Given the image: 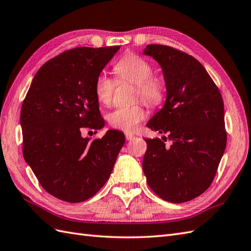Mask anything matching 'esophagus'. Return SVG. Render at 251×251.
<instances>
[{
    "instance_id": "esophagus-1",
    "label": "esophagus",
    "mask_w": 251,
    "mask_h": 251,
    "mask_svg": "<svg viewBox=\"0 0 251 251\" xmlns=\"http://www.w3.org/2000/svg\"><path fill=\"white\" fill-rule=\"evenodd\" d=\"M125 138H126V140H127V141H130V140H132V139L134 138V136H133L132 133L126 132V133H125Z\"/></svg>"
}]
</instances>
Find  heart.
Listing matches in <instances>:
<instances>
[{"mask_svg": "<svg viewBox=\"0 0 251 251\" xmlns=\"http://www.w3.org/2000/svg\"><path fill=\"white\" fill-rule=\"evenodd\" d=\"M114 72L120 81L126 80L137 87L136 96L150 106H157L163 100L164 86L159 78L153 77L151 64L138 55L124 56L114 67ZM115 81L106 73L96 77L94 93L101 105H109L112 100ZM145 118V111L141 105L120 107L108 114V122L112 127L123 131H133L140 122Z\"/></svg>", "mask_w": 251, "mask_h": 251, "instance_id": "heart-1", "label": "heart"}]
</instances>
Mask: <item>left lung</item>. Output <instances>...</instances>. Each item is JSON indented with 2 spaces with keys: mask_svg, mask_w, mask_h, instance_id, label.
Listing matches in <instances>:
<instances>
[{
  "mask_svg": "<svg viewBox=\"0 0 251 251\" xmlns=\"http://www.w3.org/2000/svg\"><path fill=\"white\" fill-rule=\"evenodd\" d=\"M143 54L161 67L166 88L164 105L147 127L172 141L168 147L159 138L145 140L146 180L166 201H189L210 187L226 150L222 95L191 55L160 44H149Z\"/></svg>",
  "mask_w": 251,
  "mask_h": 251,
  "instance_id": "8db88e82",
  "label": "left lung"
}]
</instances>
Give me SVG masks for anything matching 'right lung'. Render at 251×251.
<instances>
[{"label":"right lung","mask_w":251,"mask_h":251,"mask_svg":"<svg viewBox=\"0 0 251 251\" xmlns=\"http://www.w3.org/2000/svg\"><path fill=\"white\" fill-rule=\"evenodd\" d=\"M120 47L76 48L47 61L36 73L21 108L23 156L42 188L67 202L92 197L106 183L125 136L108 130L82 138L83 127L100 129L96 77Z\"/></svg>","instance_id":"obj_1"}]
</instances>
